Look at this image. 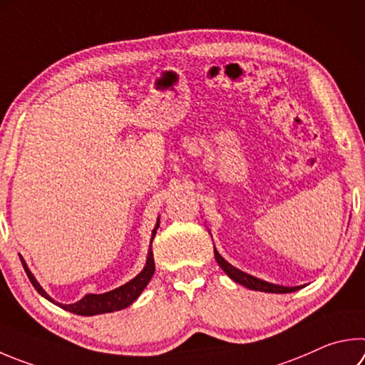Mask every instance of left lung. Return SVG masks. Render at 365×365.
Instances as JSON below:
<instances>
[{"mask_svg": "<svg viewBox=\"0 0 365 365\" xmlns=\"http://www.w3.org/2000/svg\"><path fill=\"white\" fill-rule=\"evenodd\" d=\"M214 254H215L217 263L220 264L225 273H227L235 282H240L244 287L252 289V290H260V292H271V294H289L300 289V287H284V286H277V284H271V282L258 279V277L244 273V271L235 268L233 264H230L215 249H214Z\"/></svg>", "mask_w": 365, "mask_h": 365, "instance_id": "8db88e82", "label": "left lung"}]
</instances>
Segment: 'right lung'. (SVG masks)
Segmentation results:
<instances>
[{
  "mask_svg": "<svg viewBox=\"0 0 365 365\" xmlns=\"http://www.w3.org/2000/svg\"><path fill=\"white\" fill-rule=\"evenodd\" d=\"M160 228V225H156V228L153 230V236H151V242H153V237L156 235V230ZM21 262L24 264V269L26 276H29L30 282L33 284V287L36 289V292L39 295H43L44 298H48L49 302L58 304V307L70 311V313H75V314H81V316H94V314H103V313H113V311H119V309H124L128 308L130 303H134L138 295L142 294V290L147 287V284L150 282L151 276L155 273V258H153V249L150 246L148 250V260L147 264H145V268L140 274H137L134 279L129 281L128 284H124V286L118 287L115 290H111V292L107 294H101V295H96V294H88L84 295L81 300L76 302V303H71V304H62V303H57L52 300V298L44 292L43 287L39 286L38 281L35 279V276L31 274V271L26 267V263L24 258L21 257Z\"/></svg>",
  "mask_w": 365,
  "mask_h": 365,
  "instance_id": "add662e5",
  "label": "right lung"
}]
</instances>
